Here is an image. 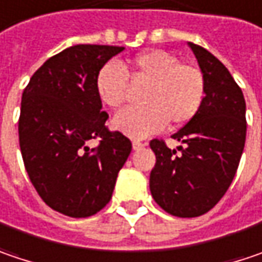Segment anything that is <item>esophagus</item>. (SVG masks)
<instances>
[{"label": "esophagus", "instance_id": "1", "mask_svg": "<svg viewBox=\"0 0 262 262\" xmlns=\"http://www.w3.org/2000/svg\"><path fill=\"white\" fill-rule=\"evenodd\" d=\"M144 145H145V144H142L141 141H133V142H132V146H133V149H135V151H138V149L144 148Z\"/></svg>", "mask_w": 262, "mask_h": 262}]
</instances>
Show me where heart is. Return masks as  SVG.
Masks as SVG:
<instances>
[{
	"label": "heart",
	"instance_id": "heart-1",
	"mask_svg": "<svg viewBox=\"0 0 262 262\" xmlns=\"http://www.w3.org/2000/svg\"><path fill=\"white\" fill-rule=\"evenodd\" d=\"M133 78L149 83L144 95V108H124L113 118V127L123 135L142 139L166 127L182 126L199 114L206 96V81L200 68L181 63L179 57L162 49L146 50L132 62ZM129 75L116 60L100 67L95 78L99 100L120 106L127 92Z\"/></svg>",
	"mask_w": 262,
	"mask_h": 262
}]
</instances>
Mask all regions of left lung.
Listing matches in <instances>:
<instances>
[{
  "instance_id": "left-lung-1",
  "label": "left lung",
  "mask_w": 262,
  "mask_h": 262,
  "mask_svg": "<svg viewBox=\"0 0 262 262\" xmlns=\"http://www.w3.org/2000/svg\"><path fill=\"white\" fill-rule=\"evenodd\" d=\"M206 81L199 114L172 135L182 145L149 142L156 166L149 190L156 203L179 218H194L213 208L236 175L246 141V103L234 78L206 49L188 42Z\"/></svg>"
}]
</instances>
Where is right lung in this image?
<instances>
[{
    "instance_id": "obj_1",
    "label": "right lung",
    "mask_w": 262,
    "mask_h": 262,
    "mask_svg": "<svg viewBox=\"0 0 262 262\" xmlns=\"http://www.w3.org/2000/svg\"><path fill=\"white\" fill-rule=\"evenodd\" d=\"M123 50L68 47L46 60L24 90L19 144L26 172L46 205L67 216L87 218L105 208L130 154V141L105 127L108 114L95 89L100 67ZM92 139L100 145L90 148Z\"/></svg>"
}]
</instances>
